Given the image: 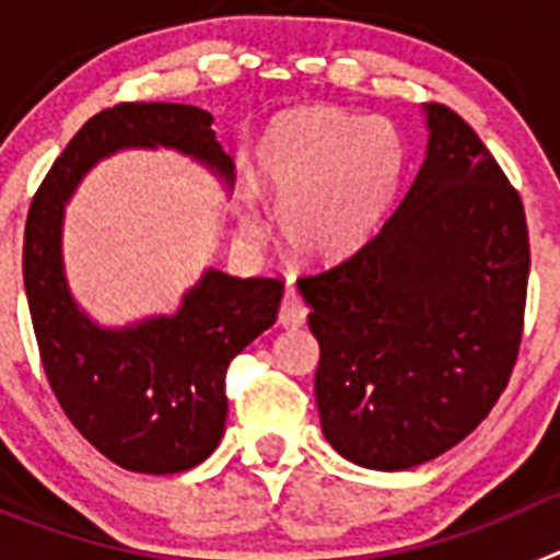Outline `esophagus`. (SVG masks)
Returning <instances> with one entry per match:
<instances>
[{
  "instance_id": "1",
  "label": "esophagus",
  "mask_w": 560,
  "mask_h": 560,
  "mask_svg": "<svg viewBox=\"0 0 560 560\" xmlns=\"http://www.w3.org/2000/svg\"><path fill=\"white\" fill-rule=\"evenodd\" d=\"M305 316H308V305L303 303V296L296 294L294 285H289L283 303H280L277 323L283 325V328H300V325H305Z\"/></svg>"
}]
</instances>
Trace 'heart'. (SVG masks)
<instances>
[{
    "label": "heart",
    "mask_w": 560,
    "mask_h": 560,
    "mask_svg": "<svg viewBox=\"0 0 560 560\" xmlns=\"http://www.w3.org/2000/svg\"><path fill=\"white\" fill-rule=\"evenodd\" d=\"M404 171L407 145L393 120L308 106L266 126L252 179L277 199V230L294 255L339 260L387 219Z\"/></svg>",
    "instance_id": "1"
}]
</instances>
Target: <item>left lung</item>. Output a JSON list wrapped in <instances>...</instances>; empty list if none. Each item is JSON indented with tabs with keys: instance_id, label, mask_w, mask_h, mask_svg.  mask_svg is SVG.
Masks as SVG:
<instances>
[{
	"instance_id": "8db88e82",
	"label": "left lung",
	"mask_w": 560,
	"mask_h": 560,
	"mask_svg": "<svg viewBox=\"0 0 560 560\" xmlns=\"http://www.w3.org/2000/svg\"><path fill=\"white\" fill-rule=\"evenodd\" d=\"M429 148L368 244L296 280L319 339L314 393L341 457L400 471L488 418L516 368L530 237L516 187L468 122L429 103Z\"/></svg>"
}]
</instances>
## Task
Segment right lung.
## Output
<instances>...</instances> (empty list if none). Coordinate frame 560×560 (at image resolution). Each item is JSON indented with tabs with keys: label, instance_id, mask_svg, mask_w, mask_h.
I'll list each match as a JSON object with an SVG mask.
<instances>
[{
	"label": "right lung",
	"instance_id": "right-lung-1",
	"mask_svg": "<svg viewBox=\"0 0 560 560\" xmlns=\"http://www.w3.org/2000/svg\"><path fill=\"white\" fill-rule=\"evenodd\" d=\"M167 145L230 179L212 114L185 103H117L69 140L24 224V291L44 373L63 415L126 471L176 474L210 457L226 423V368L269 330L283 300L277 277L210 269L173 316L137 328L89 323L69 296L61 264L63 205L83 173L117 148Z\"/></svg>",
	"mask_w": 560,
	"mask_h": 560
}]
</instances>
